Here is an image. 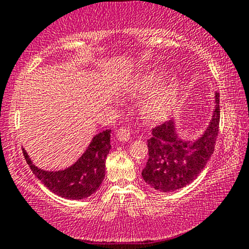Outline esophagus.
<instances>
[{
  "label": "esophagus",
  "mask_w": 249,
  "mask_h": 249,
  "mask_svg": "<svg viewBox=\"0 0 249 249\" xmlns=\"http://www.w3.org/2000/svg\"><path fill=\"white\" fill-rule=\"evenodd\" d=\"M132 134L133 130L132 128H121L116 132V138L122 142H127L129 140H132Z\"/></svg>",
  "instance_id": "34e87169"
}]
</instances>
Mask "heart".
I'll return each mask as SVG.
<instances>
[{"instance_id":"obj_1","label":"heart","mask_w":249,"mask_h":249,"mask_svg":"<svg viewBox=\"0 0 249 249\" xmlns=\"http://www.w3.org/2000/svg\"><path fill=\"white\" fill-rule=\"evenodd\" d=\"M164 75H166V71L163 68H155L152 71H148L139 75L136 79H134L128 86L127 91L130 95H141L147 93L159 84ZM180 94V80L175 76L170 77L150 91V94L142 101V115L149 122L164 121L172 115L173 111L177 109Z\"/></svg>"}]
</instances>
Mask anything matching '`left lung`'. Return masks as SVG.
<instances>
[{
    "label": "left lung",
    "instance_id": "8db88e82",
    "mask_svg": "<svg viewBox=\"0 0 249 249\" xmlns=\"http://www.w3.org/2000/svg\"><path fill=\"white\" fill-rule=\"evenodd\" d=\"M219 102V93L215 91L211 120L197 139H181L174 120L153 129L148 140L149 158L142 170L148 185L169 193L183 188L199 177L214 152L220 122Z\"/></svg>",
    "mask_w": 249,
    "mask_h": 249
}]
</instances>
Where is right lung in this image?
Here are the masks:
<instances>
[{
	"label": "right lung",
	"instance_id": "add662e5",
	"mask_svg": "<svg viewBox=\"0 0 249 249\" xmlns=\"http://www.w3.org/2000/svg\"><path fill=\"white\" fill-rule=\"evenodd\" d=\"M110 129L96 134L75 163L62 170H44L36 167L23 148V155L35 177L50 192L69 200L93 195L101 186L106 172V159L110 150Z\"/></svg>",
	"mask_w": 249,
	"mask_h": 249
}]
</instances>
